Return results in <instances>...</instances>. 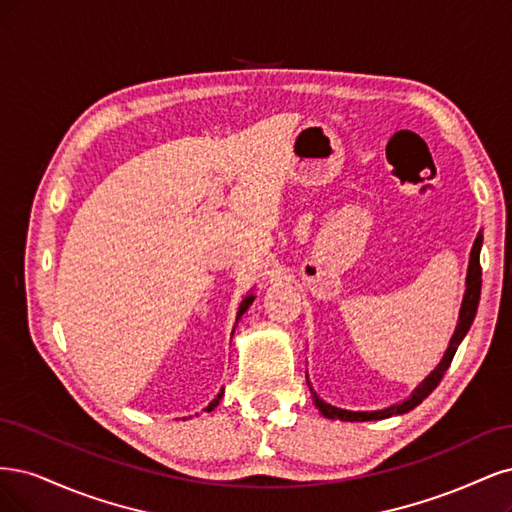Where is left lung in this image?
I'll return each mask as SVG.
<instances>
[{"mask_svg":"<svg viewBox=\"0 0 512 512\" xmlns=\"http://www.w3.org/2000/svg\"><path fill=\"white\" fill-rule=\"evenodd\" d=\"M481 246H483V234H478L474 244H472V251H470V263H468V274H466V293H464V300H461V308H459V319H457V325H455V332L449 340V346L447 351H444L440 364L427 374L423 381L415 387V391H412L406 400L393 404V406H387V408H381V410H346V408H338V406H332L323 402L319 395L315 393V389H312L310 381H308V387H310V393H312V402H315V406L319 408V412L323 417L327 419H340V421H381V419H389V417H395V415H404V412L412 410L415 406H419L427 395H430L438 383L442 381L444 372L449 370L451 361H453V355L457 351V346L461 344V340H464V336L468 334V329L476 317V308H478V300H481V261H478V257H481Z\"/></svg>","mask_w":512,"mask_h":512,"instance_id":"8db88e82","label":"left lung"}]
</instances>
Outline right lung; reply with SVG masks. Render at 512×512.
I'll return each instance as SVG.
<instances>
[{
	"label": "right lung",
	"mask_w": 512,
	"mask_h": 512,
	"mask_svg": "<svg viewBox=\"0 0 512 512\" xmlns=\"http://www.w3.org/2000/svg\"><path fill=\"white\" fill-rule=\"evenodd\" d=\"M253 300H255V293H249V295H246V298L240 302V306H238V315H236V325H238V321H240V317L244 315V312L249 310V306L253 304ZM234 332H236V327H234ZM234 332H232V336H234ZM221 398H223V389L217 393V398H214V400H212L204 410H206V412H210V410L217 408V406H219V402H221Z\"/></svg>",
	"instance_id": "obj_1"
}]
</instances>
